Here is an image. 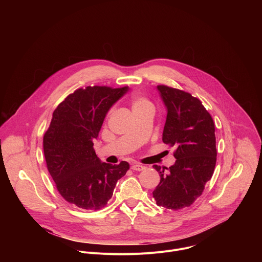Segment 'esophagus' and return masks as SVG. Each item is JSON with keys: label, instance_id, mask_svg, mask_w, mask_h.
<instances>
[{"label": "esophagus", "instance_id": "esophagus-1", "mask_svg": "<svg viewBox=\"0 0 262 262\" xmlns=\"http://www.w3.org/2000/svg\"><path fill=\"white\" fill-rule=\"evenodd\" d=\"M132 169L135 171H143V170H145V167L142 165H139V164H134V165H132Z\"/></svg>", "mask_w": 262, "mask_h": 262}]
</instances>
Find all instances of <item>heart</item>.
Here are the masks:
<instances>
[{
	"label": "heart",
	"mask_w": 262,
	"mask_h": 262,
	"mask_svg": "<svg viewBox=\"0 0 262 262\" xmlns=\"http://www.w3.org/2000/svg\"><path fill=\"white\" fill-rule=\"evenodd\" d=\"M146 107H151L150 102H149L147 99L143 98V97H138L135 98L132 102V108L133 111L136 110H142V108H146Z\"/></svg>",
	"instance_id": "1"
}]
</instances>
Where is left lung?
Wrapping results in <instances>:
<instances>
[{"instance_id": "1", "label": "left lung", "mask_w": 262, "mask_h": 262, "mask_svg": "<svg viewBox=\"0 0 262 262\" xmlns=\"http://www.w3.org/2000/svg\"><path fill=\"white\" fill-rule=\"evenodd\" d=\"M167 110L163 142L176 146L175 164L154 165L161 181L152 192L157 204L168 209L189 207L202 195L216 162L214 123L202 102L190 93L157 87Z\"/></svg>"}]
</instances>
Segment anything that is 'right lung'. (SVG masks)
Wrapping results in <instances>:
<instances>
[{
  "mask_svg": "<svg viewBox=\"0 0 262 262\" xmlns=\"http://www.w3.org/2000/svg\"><path fill=\"white\" fill-rule=\"evenodd\" d=\"M127 91L89 86L69 94L54 111L43 137L48 170L61 196L80 208L103 207L129 169L127 162L102 163L93 149L108 110Z\"/></svg>",
  "mask_w": 262,
  "mask_h": 262,
  "instance_id": "1",
  "label": "right lung"
}]
</instances>
